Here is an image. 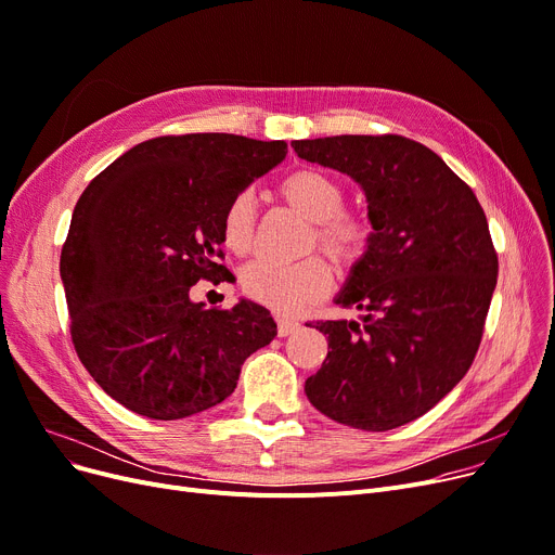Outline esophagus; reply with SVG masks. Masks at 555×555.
Wrapping results in <instances>:
<instances>
[{
    "label": "esophagus",
    "instance_id": "obj_1",
    "mask_svg": "<svg viewBox=\"0 0 555 555\" xmlns=\"http://www.w3.org/2000/svg\"><path fill=\"white\" fill-rule=\"evenodd\" d=\"M299 326H301V324H299L297 320H293V318H285V315H279V318H276V328H279V335H281V337L295 333Z\"/></svg>",
    "mask_w": 555,
    "mask_h": 555
}]
</instances>
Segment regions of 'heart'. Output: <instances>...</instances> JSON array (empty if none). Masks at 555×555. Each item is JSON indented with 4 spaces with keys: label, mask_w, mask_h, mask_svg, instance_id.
<instances>
[{
    "label": "heart",
    "mask_w": 555,
    "mask_h": 555,
    "mask_svg": "<svg viewBox=\"0 0 555 555\" xmlns=\"http://www.w3.org/2000/svg\"><path fill=\"white\" fill-rule=\"evenodd\" d=\"M279 197L312 222L310 245H318L337 270H349L370 245V224L345 208L347 192L340 179L315 167H301L276 185ZM256 206L249 192H237L222 212V243L245 256L254 245ZM331 270L320 256L297 262L258 258L243 270V291L249 299L274 310L291 312L322 299L331 291Z\"/></svg>",
    "instance_id": "heart-1"
}]
</instances>
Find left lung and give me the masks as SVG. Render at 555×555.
<instances>
[{"mask_svg":"<svg viewBox=\"0 0 555 555\" xmlns=\"http://www.w3.org/2000/svg\"><path fill=\"white\" fill-rule=\"evenodd\" d=\"M293 147L363 188L374 229L335 297L363 322L315 324L331 351L306 380V397L351 428L403 426L474 363L499 272L486 212L472 188L411 138L333 135Z\"/></svg>","mask_w":555,"mask_h":555,"instance_id":"8db88e82","label":"left lung"}]
</instances>
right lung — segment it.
Instances as JSON below:
<instances>
[{"mask_svg":"<svg viewBox=\"0 0 555 555\" xmlns=\"http://www.w3.org/2000/svg\"><path fill=\"white\" fill-rule=\"evenodd\" d=\"M285 154L283 140L163 135L83 190L61 279L77 356L117 403L152 420L197 415L222 403L245 360L274 340L268 308H206L190 287L222 281V212Z\"/></svg>","mask_w":555,"mask_h":555,"instance_id":"right-lung-1","label":"right lung"}]
</instances>
